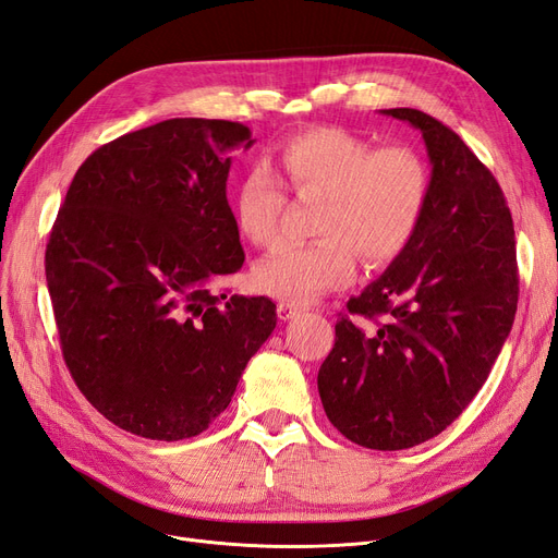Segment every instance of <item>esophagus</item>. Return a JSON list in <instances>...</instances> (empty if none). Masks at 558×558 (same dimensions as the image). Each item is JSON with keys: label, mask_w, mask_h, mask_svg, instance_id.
Segmentation results:
<instances>
[{"label": "esophagus", "mask_w": 558, "mask_h": 558, "mask_svg": "<svg viewBox=\"0 0 558 558\" xmlns=\"http://www.w3.org/2000/svg\"><path fill=\"white\" fill-rule=\"evenodd\" d=\"M302 312H304L302 306L288 304V302H279V306H277V314H279L281 320H293V318H298Z\"/></svg>", "instance_id": "1"}]
</instances>
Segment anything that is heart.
<instances>
[{"instance_id":"obj_1","label":"heart","mask_w":558,"mask_h":558,"mask_svg":"<svg viewBox=\"0 0 558 558\" xmlns=\"http://www.w3.org/2000/svg\"><path fill=\"white\" fill-rule=\"evenodd\" d=\"M279 172L298 196L323 198L314 223L320 238L281 248L254 270L258 291L288 304H306L349 283L355 254L367 265H386L407 252L432 191L429 168L415 149H374L339 126H316L288 138ZM281 213L283 191L272 172H246L235 196L240 233L258 246H272Z\"/></svg>"}]
</instances>
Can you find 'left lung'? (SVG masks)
<instances>
[{"label":"left lung","mask_w":558,"mask_h":558,"mask_svg":"<svg viewBox=\"0 0 558 558\" xmlns=\"http://www.w3.org/2000/svg\"><path fill=\"white\" fill-rule=\"evenodd\" d=\"M380 112L422 133L429 203L407 252L349 300L318 395L353 444L403 450L452 425L485 386L512 330L520 277L510 209L485 163L427 112Z\"/></svg>","instance_id":"left-lung-1"}]
</instances>
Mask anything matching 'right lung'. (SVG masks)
I'll use <instances>...</instances> for the list:
<instances>
[{"label":"right lung","mask_w":558,"mask_h":558,"mask_svg":"<svg viewBox=\"0 0 558 558\" xmlns=\"http://www.w3.org/2000/svg\"><path fill=\"white\" fill-rule=\"evenodd\" d=\"M240 122L175 118L126 133L75 172L46 281L75 386L112 425L151 440L205 432L277 328L267 298L215 295L244 252L226 198Z\"/></svg>","instance_id":"obj_1"}]
</instances>
